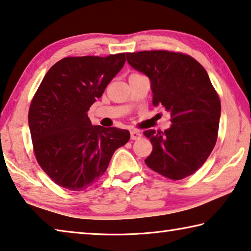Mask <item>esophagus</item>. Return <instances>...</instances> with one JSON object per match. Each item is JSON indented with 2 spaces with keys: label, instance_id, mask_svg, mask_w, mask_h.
<instances>
[{
  "label": "esophagus",
  "instance_id": "34e87169",
  "mask_svg": "<svg viewBox=\"0 0 251 251\" xmlns=\"http://www.w3.org/2000/svg\"><path fill=\"white\" fill-rule=\"evenodd\" d=\"M130 135H131V140H138V139L141 138V133L139 132V131H137V130L131 131Z\"/></svg>",
  "mask_w": 251,
  "mask_h": 251
}]
</instances>
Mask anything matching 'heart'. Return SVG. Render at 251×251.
<instances>
[{
    "label": "heart",
    "instance_id": "obj_1",
    "mask_svg": "<svg viewBox=\"0 0 251 251\" xmlns=\"http://www.w3.org/2000/svg\"><path fill=\"white\" fill-rule=\"evenodd\" d=\"M132 75H139V73H132Z\"/></svg>",
    "mask_w": 251,
    "mask_h": 251
}]
</instances>
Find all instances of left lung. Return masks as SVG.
<instances>
[{"instance_id":"8db88e82","label":"left lung","mask_w":251,"mask_h":251,"mask_svg":"<svg viewBox=\"0 0 251 251\" xmlns=\"http://www.w3.org/2000/svg\"><path fill=\"white\" fill-rule=\"evenodd\" d=\"M131 67L149 76L152 104L170 112V128L147 130L152 152L145 162L171 180L199 169L215 148L221 112L218 93L194 57L166 50L126 53Z\"/></svg>"}]
</instances>
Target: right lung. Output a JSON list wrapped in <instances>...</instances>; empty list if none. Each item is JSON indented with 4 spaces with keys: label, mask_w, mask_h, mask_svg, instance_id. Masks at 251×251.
Masks as SVG:
<instances>
[{
    "label": "right lung",
    "mask_w": 251,
    "mask_h": 251,
    "mask_svg": "<svg viewBox=\"0 0 251 251\" xmlns=\"http://www.w3.org/2000/svg\"><path fill=\"white\" fill-rule=\"evenodd\" d=\"M126 53L68 56L49 70L28 109L36 161L57 186L82 191L104 174L128 130L92 126L88 111L126 62Z\"/></svg>",
    "instance_id": "obj_1"
}]
</instances>
